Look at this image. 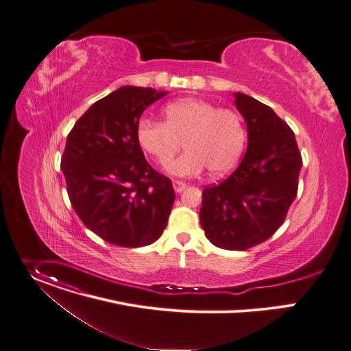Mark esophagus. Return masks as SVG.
Instances as JSON below:
<instances>
[{
  "label": "esophagus",
  "instance_id": "34e87169",
  "mask_svg": "<svg viewBox=\"0 0 351 351\" xmlns=\"http://www.w3.org/2000/svg\"><path fill=\"white\" fill-rule=\"evenodd\" d=\"M186 183L184 182H182V180H173V189H175V192H178V193H180V192H183V190L186 189Z\"/></svg>",
  "mask_w": 351,
  "mask_h": 351
}]
</instances>
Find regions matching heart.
<instances>
[{"mask_svg": "<svg viewBox=\"0 0 351 351\" xmlns=\"http://www.w3.org/2000/svg\"><path fill=\"white\" fill-rule=\"evenodd\" d=\"M165 121L141 119L137 124L140 147L159 164H168L180 149H187L168 165L176 176L192 178L206 168L213 176L230 172L239 161L246 141L241 116L203 99H182L164 110Z\"/></svg>", "mask_w": 351, "mask_h": 351, "instance_id": "heart-1", "label": "heart"}]
</instances>
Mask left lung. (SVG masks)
<instances>
[{"mask_svg": "<svg viewBox=\"0 0 351 351\" xmlns=\"http://www.w3.org/2000/svg\"><path fill=\"white\" fill-rule=\"evenodd\" d=\"M247 125V148L238 168L203 189L200 224L217 247L245 250L269 239L298 192L302 158L294 132L271 108L235 93Z\"/></svg>", "mask_w": 351, "mask_h": 351, "instance_id": "left-lung-1", "label": "left lung"}]
</instances>
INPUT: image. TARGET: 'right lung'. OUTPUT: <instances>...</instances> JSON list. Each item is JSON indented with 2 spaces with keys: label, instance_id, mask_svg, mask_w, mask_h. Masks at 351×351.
Here are the masks:
<instances>
[{
  "label": "right lung",
  "instance_id": "obj_1",
  "mask_svg": "<svg viewBox=\"0 0 351 351\" xmlns=\"http://www.w3.org/2000/svg\"><path fill=\"white\" fill-rule=\"evenodd\" d=\"M167 92L121 86L74 124L61 156L73 208L104 241L138 247L162 235L175 202L172 182L156 172L137 141L143 112Z\"/></svg>",
  "mask_w": 351,
  "mask_h": 351
}]
</instances>
